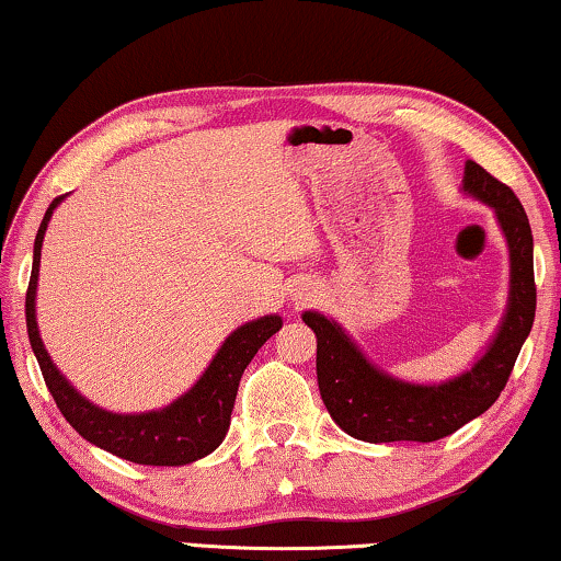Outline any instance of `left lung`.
I'll use <instances>...</instances> for the list:
<instances>
[{"label": "left lung", "instance_id": "obj_1", "mask_svg": "<svg viewBox=\"0 0 561 561\" xmlns=\"http://www.w3.org/2000/svg\"><path fill=\"white\" fill-rule=\"evenodd\" d=\"M462 194L489 205L508 245V304L485 352L462 375L417 385L379 369L334 319L304 311L316 334V377L329 415L364 443H433L456 433L499 400L537 311L534 238L516 194L476 161H466Z\"/></svg>", "mask_w": 561, "mask_h": 561}]
</instances>
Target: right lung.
Masks as SVG:
<instances>
[{
	"instance_id": "1",
	"label": "right lung",
	"mask_w": 561,
	"mask_h": 561,
	"mask_svg": "<svg viewBox=\"0 0 561 561\" xmlns=\"http://www.w3.org/2000/svg\"><path fill=\"white\" fill-rule=\"evenodd\" d=\"M65 199V194L53 199L47 213L39 222L35 250H32V275L27 298H24V316H27V334L32 352L37 356L39 371H43L45 385L50 389L55 404H58L62 417L83 435L88 443L113 453V456L139 462V466H186L205 458L215 448H220L227 430H230V415L238 397L240 377L250 359L257 354L267 339L283 327L278 313L261 316V319L242 323L222 341L217 348L215 359L202 371V377L186 389L182 397L169 402L167 408L134 412V415H121V412L103 410L91 400H85L55 362L39 339L35 296H37V275H39V253H43L45 230L50 225L55 207Z\"/></svg>"
}]
</instances>
